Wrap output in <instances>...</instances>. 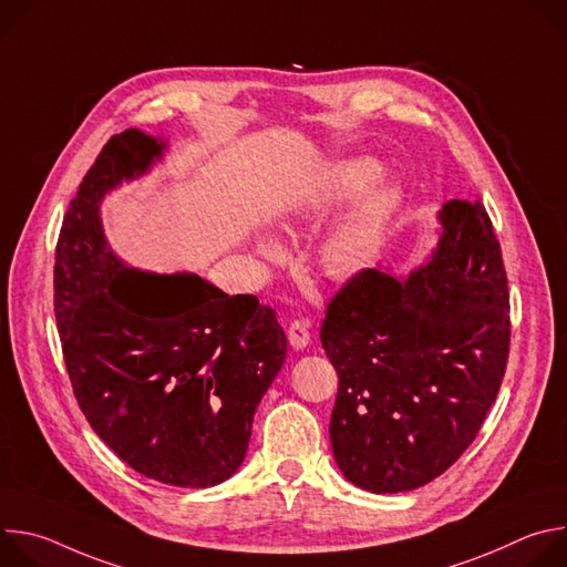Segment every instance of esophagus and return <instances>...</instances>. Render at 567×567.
I'll return each instance as SVG.
<instances>
[{
    "mask_svg": "<svg viewBox=\"0 0 567 567\" xmlns=\"http://www.w3.org/2000/svg\"><path fill=\"white\" fill-rule=\"evenodd\" d=\"M287 339H289V346L293 350H305L309 346V322L307 320H293L289 330H287Z\"/></svg>",
    "mask_w": 567,
    "mask_h": 567,
    "instance_id": "34e87169",
    "label": "esophagus"
}]
</instances>
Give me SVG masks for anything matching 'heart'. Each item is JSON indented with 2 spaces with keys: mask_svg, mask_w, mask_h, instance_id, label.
Wrapping results in <instances>:
<instances>
[{
  "mask_svg": "<svg viewBox=\"0 0 567 567\" xmlns=\"http://www.w3.org/2000/svg\"><path fill=\"white\" fill-rule=\"evenodd\" d=\"M381 177V164L370 156L337 158L322 166L291 199L287 215L289 226L326 221L355 202L320 237L318 265L330 278H352L379 254L383 237L403 202L401 188L390 182L379 184ZM256 251L269 262H278L285 256L282 241L269 235L256 241Z\"/></svg>",
  "mask_w": 567,
  "mask_h": 567,
  "instance_id": "1",
  "label": "heart"
}]
</instances>
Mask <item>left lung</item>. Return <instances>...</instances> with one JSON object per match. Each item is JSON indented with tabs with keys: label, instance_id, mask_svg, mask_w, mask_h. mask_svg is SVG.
I'll return each mask as SVG.
<instances>
[{
	"label": "left lung",
	"instance_id": "left-lung-1",
	"mask_svg": "<svg viewBox=\"0 0 567 567\" xmlns=\"http://www.w3.org/2000/svg\"><path fill=\"white\" fill-rule=\"evenodd\" d=\"M437 221L424 265L361 271L320 328L339 374L334 460L372 494L442 475L475 440L507 368L509 293L492 219L480 202L451 199Z\"/></svg>",
	"mask_w": 567,
	"mask_h": 567
}]
</instances>
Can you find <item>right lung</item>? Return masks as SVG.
I'll use <instances>...</instances> for the list:
<instances>
[{"mask_svg":"<svg viewBox=\"0 0 567 567\" xmlns=\"http://www.w3.org/2000/svg\"><path fill=\"white\" fill-rule=\"evenodd\" d=\"M168 138L116 134L71 202L55 249L64 363L96 435L134 471L204 489L245 462L254 415L287 357L276 313L190 271L127 267L101 204L150 175Z\"/></svg>","mask_w":567,"mask_h":567,"instance_id":"1","label":"right lung"}]
</instances>
